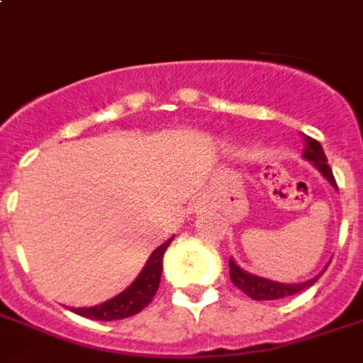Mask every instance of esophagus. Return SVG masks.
Wrapping results in <instances>:
<instances>
[{
	"mask_svg": "<svg viewBox=\"0 0 363 363\" xmlns=\"http://www.w3.org/2000/svg\"><path fill=\"white\" fill-rule=\"evenodd\" d=\"M192 207H194V211H203V209H207V207H205V199L203 198H196L192 201Z\"/></svg>",
	"mask_w": 363,
	"mask_h": 363,
	"instance_id": "esophagus-1",
	"label": "esophagus"
}]
</instances>
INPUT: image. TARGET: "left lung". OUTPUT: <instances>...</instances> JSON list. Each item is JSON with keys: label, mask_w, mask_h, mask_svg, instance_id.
<instances>
[{"label": "left lung", "mask_w": 363, "mask_h": 363, "mask_svg": "<svg viewBox=\"0 0 363 363\" xmlns=\"http://www.w3.org/2000/svg\"><path fill=\"white\" fill-rule=\"evenodd\" d=\"M303 145L305 147L303 152H301V158L315 165V169L318 171L335 190H337V184H335L332 169H330V165H328V158L326 154H324V148H322L320 143L303 135ZM326 267H324L318 275L309 279V281L288 284V282H277L271 281V279H265V277L254 275L250 271L242 269L235 259L230 258V279H232L233 284H235L241 292L247 294L250 299H256V301H269V299H281L286 298V296H294V294L301 292L305 288L313 286V284L320 279L322 273L326 271Z\"/></svg>", "instance_id": "1"}]
</instances>
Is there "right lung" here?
Returning <instances> with one entry per match:
<instances>
[{
	"label": "right lung",
	"mask_w": 363,
	"mask_h": 363,
	"mask_svg": "<svg viewBox=\"0 0 363 363\" xmlns=\"http://www.w3.org/2000/svg\"><path fill=\"white\" fill-rule=\"evenodd\" d=\"M173 238L164 241L158 248H154L152 254L145 262V267L141 273L135 277V281L130 286H125L115 298L107 299L104 303L94 305V307H71L75 315L86 316L92 320H121L128 318L137 313H141L147 307L152 298L156 296V290L160 286V277H162V267H164V254L169 247Z\"/></svg>",
	"instance_id": "1"
}]
</instances>
